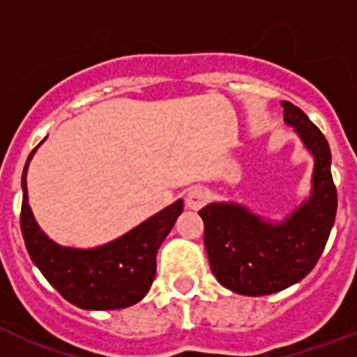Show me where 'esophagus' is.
<instances>
[{
    "label": "esophagus",
    "mask_w": 357,
    "mask_h": 357,
    "mask_svg": "<svg viewBox=\"0 0 357 357\" xmlns=\"http://www.w3.org/2000/svg\"><path fill=\"white\" fill-rule=\"evenodd\" d=\"M185 202H187V206L190 209H200V207H204L209 202V190L204 189V187H192L187 192Z\"/></svg>",
    "instance_id": "1"
}]
</instances>
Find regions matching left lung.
Masks as SVG:
<instances>
[{"label": "left lung", "instance_id": "1", "mask_svg": "<svg viewBox=\"0 0 357 357\" xmlns=\"http://www.w3.org/2000/svg\"><path fill=\"white\" fill-rule=\"evenodd\" d=\"M282 105L285 123L293 126L315 157L310 200L278 224L238 204H209L200 209L213 274L224 287L246 296L278 293L307 276L322 255L337 213L326 137L302 109L289 102Z\"/></svg>", "mask_w": 357, "mask_h": 357}]
</instances>
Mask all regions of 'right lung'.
I'll return each mask as SVG.
<instances>
[{"label": "right lung", "instance_id": "obj_1", "mask_svg": "<svg viewBox=\"0 0 357 357\" xmlns=\"http://www.w3.org/2000/svg\"><path fill=\"white\" fill-rule=\"evenodd\" d=\"M35 151L36 148L27 157L22 176L24 200L20 215L25 248L33 263L64 300L81 310H122L140 302L155 278L157 250L183 211V200L174 202L116 241L98 248L59 246L38 228L27 202V167Z\"/></svg>", "mask_w": 357, "mask_h": 357}]
</instances>
